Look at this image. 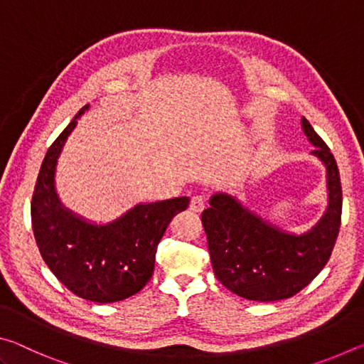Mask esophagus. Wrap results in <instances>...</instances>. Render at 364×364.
Returning <instances> with one entry per match:
<instances>
[{
	"mask_svg": "<svg viewBox=\"0 0 364 364\" xmlns=\"http://www.w3.org/2000/svg\"><path fill=\"white\" fill-rule=\"evenodd\" d=\"M204 207H205V199H204V197L194 196L193 199H191L189 208H191V210H193V212H202V210H204Z\"/></svg>",
	"mask_w": 364,
	"mask_h": 364,
	"instance_id": "obj_1",
	"label": "esophagus"
}]
</instances>
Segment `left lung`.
I'll list each match as a JSON object with an SVG mask.
<instances>
[{"instance_id": "left-lung-1", "label": "left lung", "mask_w": 364, "mask_h": 364, "mask_svg": "<svg viewBox=\"0 0 364 364\" xmlns=\"http://www.w3.org/2000/svg\"><path fill=\"white\" fill-rule=\"evenodd\" d=\"M301 128L328 178V208L311 230L292 234L250 212L236 197L218 193L202 212L213 273L226 289L255 301L289 299L316 278L334 249L342 215L336 159L305 117Z\"/></svg>"}]
</instances>
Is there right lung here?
<instances>
[{"instance_id": "right-lung-1", "label": "right lung", "mask_w": 364, "mask_h": 364, "mask_svg": "<svg viewBox=\"0 0 364 364\" xmlns=\"http://www.w3.org/2000/svg\"><path fill=\"white\" fill-rule=\"evenodd\" d=\"M73 117L49 147L32 197L33 236L43 260L72 294L97 304H112L139 292L154 273L157 245L189 197L138 204L106 225L86 221L63 205L54 175L60 151L77 127Z\"/></svg>"}]
</instances>
